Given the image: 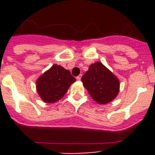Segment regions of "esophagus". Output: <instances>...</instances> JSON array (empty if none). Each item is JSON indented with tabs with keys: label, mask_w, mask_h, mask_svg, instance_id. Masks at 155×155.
<instances>
[{
	"label": "esophagus",
	"mask_w": 155,
	"mask_h": 155,
	"mask_svg": "<svg viewBox=\"0 0 155 155\" xmlns=\"http://www.w3.org/2000/svg\"><path fill=\"white\" fill-rule=\"evenodd\" d=\"M81 77H82V74H79L78 76L76 78H77V80H78V81H80L81 79Z\"/></svg>",
	"instance_id": "esophagus-1"
}]
</instances>
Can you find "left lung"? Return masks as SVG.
Here are the masks:
<instances>
[{
	"label": "left lung",
	"mask_w": 155,
	"mask_h": 155,
	"mask_svg": "<svg viewBox=\"0 0 155 155\" xmlns=\"http://www.w3.org/2000/svg\"><path fill=\"white\" fill-rule=\"evenodd\" d=\"M81 81L97 103H109L120 91L119 79L100 62L90 65L88 71L82 76Z\"/></svg>",
	"instance_id": "obj_1"
}]
</instances>
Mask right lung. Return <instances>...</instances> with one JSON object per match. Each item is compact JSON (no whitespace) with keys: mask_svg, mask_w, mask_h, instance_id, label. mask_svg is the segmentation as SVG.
<instances>
[{"mask_svg":"<svg viewBox=\"0 0 155 155\" xmlns=\"http://www.w3.org/2000/svg\"><path fill=\"white\" fill-rule=\"evenodd\" d=\"M75 81L69 71L54 64L36 81V89L43 102L54 103L64 97Z\"/></svg>","mask_w":155,"mask_h":155,"instance_id":"1","label":"right lung"}]
</instances>
